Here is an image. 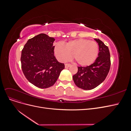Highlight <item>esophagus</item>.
<instances>
[{
    "label": "esophagus",
    "mask_w": 131,
    "mask_h": 131,
    "mask_svg": "<svg viewBox=\"0 0 131 131\" xmlns=\"http://www.w3.org/2000/svg\"><path fill=\"white\" fill-rule=\"evenodd\" d=\"M71 66V64H67V63H66V64H65V68H69V67Z\"/></svg>",
    "instance_id": "esophagus-1"
}]
</instances>
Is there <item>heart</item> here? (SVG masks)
<instances>
[{
	"label": "heart",
	"instance_id": "b5f03b06",
	"mask_svg": "<svg viewBox=\"0 0 131 131\" xmlns=\"http://www.w3.org/2000/svg\"><path fill=\"white\" fill-rule=\"evenodd\" d=\"M54 53L58 61L66 62L73 58L79 66L90 65L96 60L98 53V45L95 41L88 39H78L67 42L66 46L57 43Z\"/></svg>",
	"mask_w": 131,
	"mask_h": 131
}]
</instances>
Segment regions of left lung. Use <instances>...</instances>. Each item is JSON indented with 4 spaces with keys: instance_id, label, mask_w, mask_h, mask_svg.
<instances>
[{
    "instance_id": "obj_1",
    "label": "left lung",
    "mask_w": 131,
    "mask_h": 131,
    "mask_svg": "<svg viewBox=\"0 0 131 131\" xmlns=\"http://www.w3.org/2000/svg\"><path fill=\"white\" fill-rule=\"evenodd\" d=\"M99 45L98 56L93 63L87 67H78L73 76L78 88L85 90L96 88L104 81L109 72L111 61L108 47L99 39H94Z\"/></svg>"
}]
</instances>
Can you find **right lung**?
Wrapping results in <instances>:
<instances>
[{"label": "right lung", "instance_id": "1", "mask_svg": "<svg viewBox=\"0 0 131 131\" xmlns=\"http://www.w3.org/2000/svg\"><path fill=\"white\" fill-rule=\"evenodd\" d=\"M55 39L41 33L29 39L22 50V72L31 84L40 89L53 86L64 64L54 56Z\"/></svg>", "mask_w": 131, "mask_h": 131}]
</instances>
